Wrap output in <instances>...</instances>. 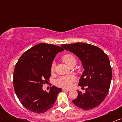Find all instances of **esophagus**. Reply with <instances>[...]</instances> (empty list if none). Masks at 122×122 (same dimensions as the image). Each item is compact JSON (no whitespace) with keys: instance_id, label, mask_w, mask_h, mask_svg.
I'll list each match as a JSON object with an SVG mask.
<instances>
[{"instance_id":"esophagus-1","label":"esophagus","mask_w":122,"mask_h":122,"mask_svg":"<svg viewBox=\"0 0 122 122\" xmlns=\"http://www.w3.org/2000/svg\"><path fill=\"white\" fill-rule=\"evenodd\" d=\"M62 90L63 91H70L71 90V89L70 88H62Z\"/></svg>"}]
</instances>
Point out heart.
I'll use <instances>...</instances> for the list:
<instances>
[{"instance_id":"heart-1","label":"heart","mask_w":122,"mask_h":122,"mask_svg":"<svg viewBox=\"0 0 122 122\" xmlns=\"http://www.w3.org/2000/svg\"><path fill=\"white\" fill-rule=\"evenodd\" d=\"M62 60L64 62L69 66L72 62H76V59L71 54H66L62 57ZM55 70V63H53L51 66V71H54ZM76 77L73 75L70 76H61L59 77L55 81V83L59 87L68 88L70 87L73 84L74 82L76 81Z\"/></svg>"}]
</instances>
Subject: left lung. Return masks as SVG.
Wrapping results in <instances>:
<instances>
[{
  "mask_svg": "<svg viewBox=\"0 0 122 122\" xmlns=\"http://www.w3.org/2000/svg\"><path fill=\"white\" fill-rule=\"evenodd\" d=\"M61 46L78 56L84 69L78 86H87L86 92L78 90V96L72 103L83 110L96 107L105 99L110 88L112 71L109 57L99 47L86 43Z\"/></svg>",
  "mask_w": 122,
  "mask_h": 122,
  "instance_id": "1",
  "label": "left lung"
}]
</instances>
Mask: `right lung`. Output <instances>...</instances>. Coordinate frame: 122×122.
I'll use <instances>...</instances> for the list:
<instances>
[{
  "label": "right lung",
  "mask_w": 122,
  "mask_h": 122,
  "mask_svg": "<svg viewBox=\"0 0 122 122\" xmlns=\"http://www.w3.org/2000/svg\"><path fill=\"white\" fill-rule=\"evenodd\" d=\"M64 51L59 46L41 43L23 54L13 73V86L17 97L26 109L36 113H45L54 106L62 89L53 86L49 93L42 85L51 76L55 56Z\"/></svg>",
  "instance_id": "obj_1"
}]
</instances>
